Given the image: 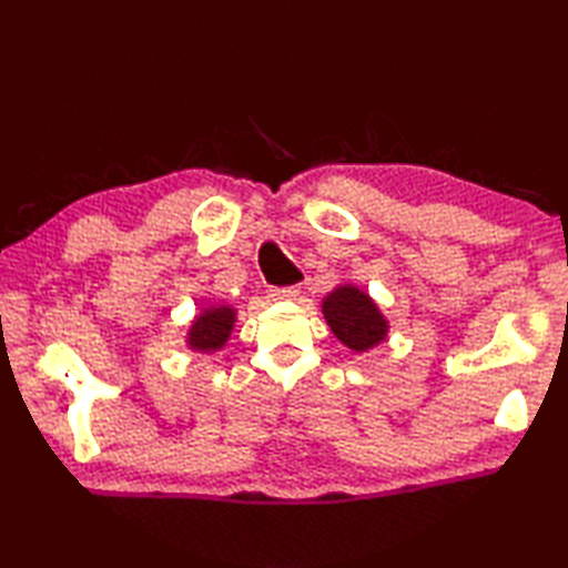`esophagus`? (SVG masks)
I'll return each mask as SVG.
<instances>
[{
    "instance_id": "obj_1",
    "label": "esophagus",
    "mask_w": 568,
    "mask_h": 568,
    "mask_svg": "<svg viewBox=\"0 0 568 568\" xmlns=\"http://www.w3.org/2000/svg\"><path fill=\"white\" fill-rule=\"evenodd\" d=\"M300 287H271L268 291V300L273 303H293V300L300 297Z\"/></svg>"
}]
</instances>
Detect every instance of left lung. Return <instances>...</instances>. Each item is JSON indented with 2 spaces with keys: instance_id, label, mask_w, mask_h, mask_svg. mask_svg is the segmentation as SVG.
Wrapping results in <instances>:
<instances>
[{
  "instance_id": "1",
  "label": "left lung",
  "mask_w": 568,
  "mask_h": 568,
  "mask_svg": "<svg viewBox=\"0 0 568 568\" xmlns=\"http://www.w3.org/2000/svg\"><path fill=\"white\" fill-rule=\"evenodd\" d=\"M322 315L346 348L364 354L388 339L390 322L376 300L354 283H342L322 300Z\"/></svg>"
}]
</instances>
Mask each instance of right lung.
<instances>
[{"label":"right lung","instance_id":"obj_1","mask_svg":"<svg viewBox=\"0 0 568 568\" xmlns=\"http://www.w3.org/2000/svg\"><path fill=\"white\" fill-rule=\"evenodd\" d=\"M236 324V307L234 305H207L192 317L185 346L197 354H216L226 346L229 336Z\"/></svg>","mask_w":568,"mask_h":568}]
</instances>
